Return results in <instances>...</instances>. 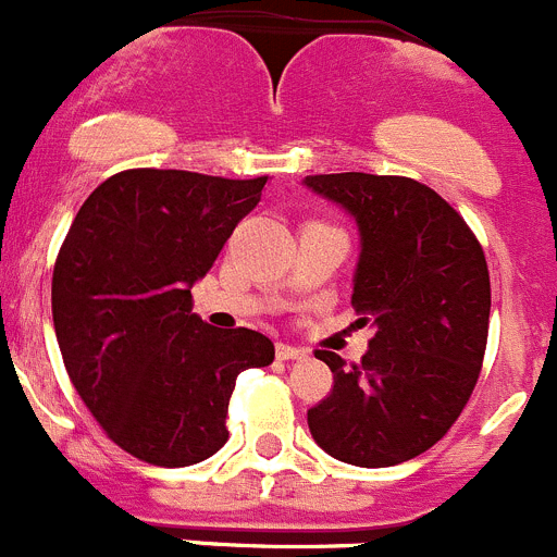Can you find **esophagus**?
Segmentation results:
<instances>
[{"mask_svg": "<svg viewBox=\"0 0 557 557\" xmlns=\"http://www.w3.org/2000/svg\"><path fill=\"white\" fill-rule=\"evenodd\" d=\"M274 355H277V360H305L308 351L296 349L290 343H277V346H274Z\"/></svg>", "mask_w": 557, "mask_h": 557, "instance_id": "34e87169", "label": "esophagus"}]
</instances>
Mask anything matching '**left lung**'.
Masks as SVG:
<instances>
[{"label": "left lung", "mask_w": 557, "mask_h": 557, "mask_svg": "<svg viewBox=\"0 0 557 557\" xmlns=\"http://www.w3.org/2000/svg\"><path fill=\"white\" fill-rule=\"evenodd\" d=\"M360 231L351 305L373 326L360 366L319 351L332 393L308 409L321 450L355 467H389L440 443L481 373L490 335V269L454 208L401 175H308Z\"/></svg>", "instance_id": "left-lung-1"}]
</instances>
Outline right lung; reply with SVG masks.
Segmentation results:
<instances>
[{"mask_svg": "<svg viewBox=\"0 0 557 557\" xmlns=\"http://www.w3.org/2000/svg\"><path fill=\"white\" fill-rule=\"evenodd\" d=\"M263 186L267 175L126 170L87 197L57 255L51 315L67 376L109 440L148 465L214 456L236 376L272 366L267 335L191 313V285Z\"/></svg>", "mask_w": 557, "mask_h": 557, "instance_id": "add662e5", "label": "right lung"}]
</instances>
